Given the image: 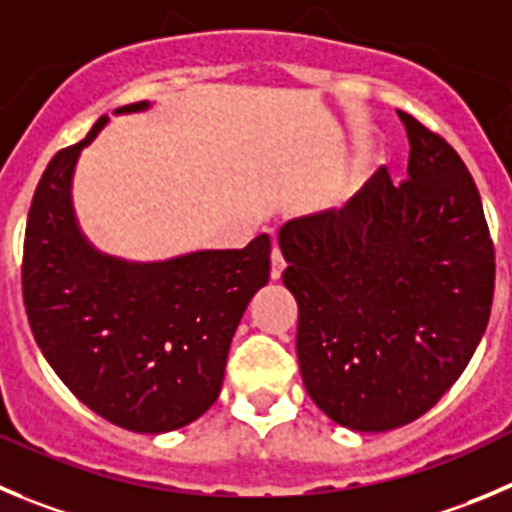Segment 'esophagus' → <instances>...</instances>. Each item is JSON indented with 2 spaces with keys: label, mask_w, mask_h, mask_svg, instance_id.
<instances>
[{
  "label": "esophagus",
  "mask_w": 512,
  "mask_h": 512,
  "mask_svg": "<svg viewBox=\"0 0 512 512\" xmlns=\"http://www.w3.org/2000/svg\"><path fill=\"white\" fill-rule=\"evenodd\" d=\"M285 257L283 252H280V247H272V255H270V278L272 280H280L283 278V272H285Z\"/></svg>",
  "instance_id": "obj_1"
}]
</instances>
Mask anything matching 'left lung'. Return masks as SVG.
<instances>
[{
	"instance_id": "1",
	"label": "left lung",
	"mask_w": 512,
	"mask_h": 512,
	"mask_svg": "<svg viewBox=\"0 0 512 512\" xmlns=\"http://www.w3.org/2000/svg\"><path fill=\"white\" fill-rule=\"evenodd\" d=\"M399 118L407 181L379 169L346 207L278 234L305 391L353 432L429 412L470 364L493 305L495 252L470 171L444 138Z\"/></svg>"
}]
</instances>
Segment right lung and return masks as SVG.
<instances>
[{"mask_svg": "<svg viewBox=\"0 0 512 512\" xmlns=\"http://www.w3.org/2000/svg\"><path fill=\"white\" fill-rule=\"evenodd\" d=\"M108 121L47 164L27 217L22 293L42 356L85 407L116 427L164 434L217 401L234 331L270 280V237L154 262L98 250L75 217L73 176Z\"/></svg>", "mask_w": 512, "mask_h": 512, "instance_id": "right-lung-1", "label": "right lung"}]
</instances>
